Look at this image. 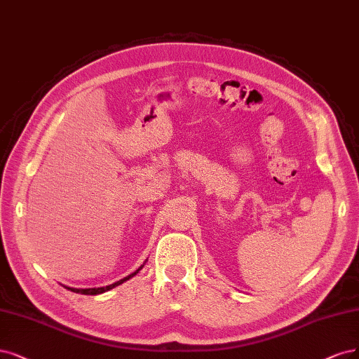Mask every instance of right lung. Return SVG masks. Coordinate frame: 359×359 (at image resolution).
I'll use <instances>...</instances> for the list:
<instances>
[{"label":"right lung","mask_w":359,"mask_h":359,"mask_svg":"<svg viewBox=\"0 0 359 359\" xmlns=\"http://www.w3.org/2000/svg\"><path fill=\"white\" fill-rule=\"evenodd\" d=\"M141 269H142V266H141L137 271H133L132 275H129V276H126V278H123V279H120V280H117V282H114V283H111V285L102 287V288H86V290H80V288H69V287H67V288H68V290H71L72 292H79V294H84V295H96V294H101V292H105V291H108V290H111V288H114V287L120 285V283H123L125 280H128V279L133 278L135 275L138 273V271H140Z\"/></svg>","instance_id":"add662e5"}]
</instances>
